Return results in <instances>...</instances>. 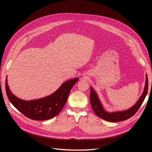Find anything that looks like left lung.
<instances>
[{"instance_id":"1","label":"left lung","mask_w":152,"mask_h":152,"mask_svg":"<svg viewBox=\"0 0 152 152\" xmlns=\"http://www.w3.org/2000/svg\"><path fill=\"white\" fill-rule=\"evenodd\" d=\"M148 77L147 75H146L145 85L144 92L142 93V94L141 95L138 102L135 103V104L132 107L130 108V109L127 110L126 111L120 112H114L111 113H107L104 110L102 104H101L97 94L93 90L92 87H91L90 99L93 110L97 116L107 121L118 122L126 120L132 117L133 115H134L140 109V107H141L147 95L148 91Z\"/></svg>"}]
</instances>
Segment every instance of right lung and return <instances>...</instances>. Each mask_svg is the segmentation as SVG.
Masks as SVG:
<instances>
[{
    "label": "right lung",
    "mask_w": 152,
    "mask_h": 152,
    "mask_svg": "<svg viewBox=\"0 0 152 152\" xmlns=\"http://www.w3.org/2000/svg\"><path fill=\"white\" fill-rule=\"evenodd\" d=\"M78 79L75 78L67 80L52 94L31 101L21 100L12 94L8 85L7 79L5 82V89L10 102L25 116L34 120H46L59 114L67 102L72 88Z\"/></svg>",
    "instance_id": "right-lung-1"
}]
</instances>
